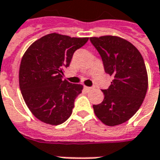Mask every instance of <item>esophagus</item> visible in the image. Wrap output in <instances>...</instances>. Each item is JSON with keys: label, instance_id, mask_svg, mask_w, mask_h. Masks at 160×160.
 <instances>
[{"label": "esophagus", "instance_id": "obj_1", "mask_svg": "<svg viewBox=\"0 0 160 160\" xmlns=\"http://www.w3.org/2000/svg\"><path fill=\"white\" fill-rule=\"evenodd\" d=\"M85 88H86V90H87V92H90V91H92V87H85Z\"/></svg>", "mask_w": 160, "mask_h": 160}]
</instances>
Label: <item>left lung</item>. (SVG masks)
<instances>
[{"label": "left lung", "instance_id": "obj_1", "mask_svg": "<svg viewBox=\"0 0 160 160\" xmlns=\"http://www.w3.org/2000/svg\"><path fill=\"white\" fill-rule=\"evenodd\" d=\"M101 56L105 73L113 77L111 86L103 90L104 98L93 104L94 113L108 126L129 120L143 103L148 78L144 60L131 42L117 36L90 38Z\"/></svg>", "mask_w": 160, "mask_h": 160}]
</instances>
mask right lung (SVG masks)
<instances>
[{
	"label": "right lung",
	"mask_w": 160,
	"mask_h": 160,
	"mask_svg": "<svg viewBox=\"0 0 160 160\" xmlns=\"http://www.w3.org/2000/svg\"><path fill=\"white\" fill-rule=\"evenodd\" d=\"M88 38L58 33L42 37L30 46L19 66V88L27 107L42 122L58 125L68 120L83 86L62 80L76 49Z\"/></svg>",
	"instance_id": "1"
}]
</instances>
